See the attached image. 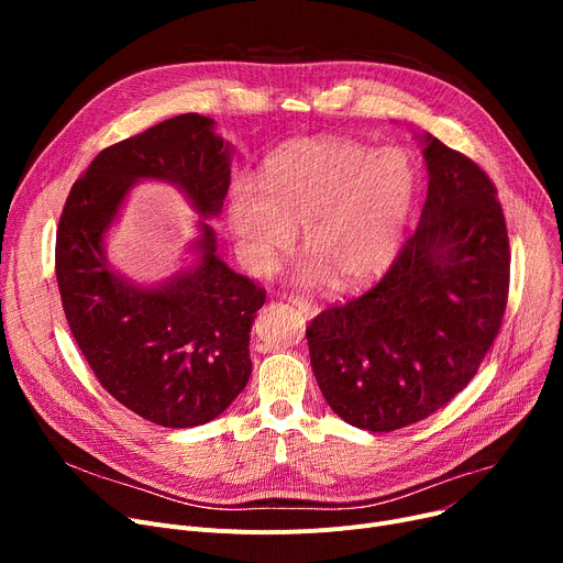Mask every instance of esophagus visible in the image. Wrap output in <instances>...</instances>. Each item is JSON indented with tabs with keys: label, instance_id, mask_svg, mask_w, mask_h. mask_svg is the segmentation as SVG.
<instances>
[{
	"label": "esophagus",
	"instance_id": "34e87169",
	"mask_svg": "<svg viewBox=\"0 0 563 563\" xmlns=\"http://www.w3.org/2000/svg\"><path fill=\"white\" fill-rule=\"evenodd\" d=\"M289 303L291 306H297L306 317H312V314H317V306L312 303V301H308V299H303V297H289Z\"/></svg>",
	"mask_w": 563,
	"mask_h": 563
}]
</instances>
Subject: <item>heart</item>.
I'll return each instance as SVG.
<instances>
[{
    "instance_id": "obj_1",
    "label": "heart",
    "mask_w": 563,
    "mask_h": 563,
    "mask_svg": "<svg viewBox=\"0 0 563 563\" xmlns=\"http://www.w3.org/2000/svg\"><path fill=\"white\" fill-rule=\"evenodd\" d=\"M416 194L418 173L401 147L301 139L266 159L260 183L232 185L228 223L255 274L269 272L291 228L303 225L312 255L301 276L319 283L333 274L340 287H361L395 260Z\"/></svg>"
}]
</instances>
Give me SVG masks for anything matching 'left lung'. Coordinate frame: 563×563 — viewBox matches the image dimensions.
I'll return each instance as SVG.
<instances>
[{
	"label": "left lung",
	"instance_id": "obj_1",
	"mask_svg": "<svg viewBox=\"0 0 563 563\" xmlns=\"http://www.w3.org/2000/svg\"><path fill=\"white\" fill-rule=\"evenodd\" d=\"M424 162L418 230L386 276L306 331L323 399L376 433L429 418L467 386L509 299V234L490 177L431 134Z\"/></svg>",
	"mask_w": 563,
	"mask_h": 563
}]
</instances>
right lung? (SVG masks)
<instances>
[{
    "instance_id": "add662e5",
    "label": "right lung",
    "mask_w": 563,
    "mask_h": 563,
    "mask_svg": "<svg viewBox=\"0 0 563 563\" xmlns=\"http://www.w3.org/2000/svg\"><path fill=\"white\" fill-rule=\"evenodd\" d=\"M183 189L217 217L230 187V145L214 121L183 113L91 162L73 185L56 230V283L70 333L100 386L143 420L187 429L219 418L251 376V327L266 291L217 255L200 221L189 272L139 287L104 257V234L136 180Z\"/></svg>"
}]
</instances>
